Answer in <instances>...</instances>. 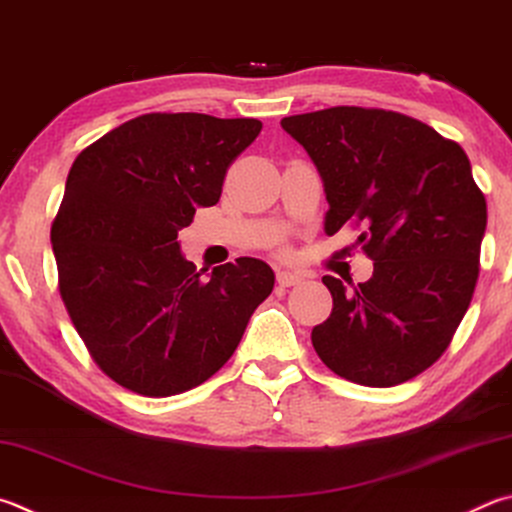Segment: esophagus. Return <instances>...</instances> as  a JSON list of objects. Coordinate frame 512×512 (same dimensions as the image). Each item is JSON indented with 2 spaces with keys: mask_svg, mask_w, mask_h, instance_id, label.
Here are the masks:
<instances>
[{
  "mask_svg": "<svg viewBox=\"0 0 512 512\" xmlns=\"http://www.w3.org/2000/svg\"><path fill=\"white\" fill-rule=\"evenodd\" d=\"M304 280L302 275H297V273H291V271H277V284L280 286H295V284H300Z\"/></svg>",
  "mask_w": 512,
  "mask_h": 512,
  "instance_id": "1",
  "label": "esophagus"
}]
</instances>
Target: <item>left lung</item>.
<instances>
[{
    "mask_svg": "<svg viewBox=\"0 0 512 512\" xmlns=\"http://www.w3.org/2000/svg\"><path fill=\"white\" fill-rule=\"evenodd\" d=\"M318 167L327 235L358 228L374 275H324L331 315L311 331L333 374L394 387L443 356L479 277L486 197L459 143L398 111L329 107L282 118Z\"/></svg>",
    "mask_w": 512,
    "mask_h": 512,
    "instance_id": "8db88e82",
    "label": "left lung"
}]
</instances>
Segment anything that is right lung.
I'll return each instance as SVG.
<instances>
[{
	"instance_id": "1",
	"label": "right lung",
	"mask_w": 512,
	"mask_h": 512,
	"mask_svg": "<svg viewBox=\"0 0 512 512\" xmlns=\"http://www.w3.org/2000/svg\"><path fill=\"white\" fill-rule=\"evenodd\" d=\"M259 132L255 118L143 114L73 161L51 226L60 295L91 358L125 389L163 398L206 383L271 295L268 264L239 257L203 277L176 241Z\"/></svg>"
}]
</instances>
